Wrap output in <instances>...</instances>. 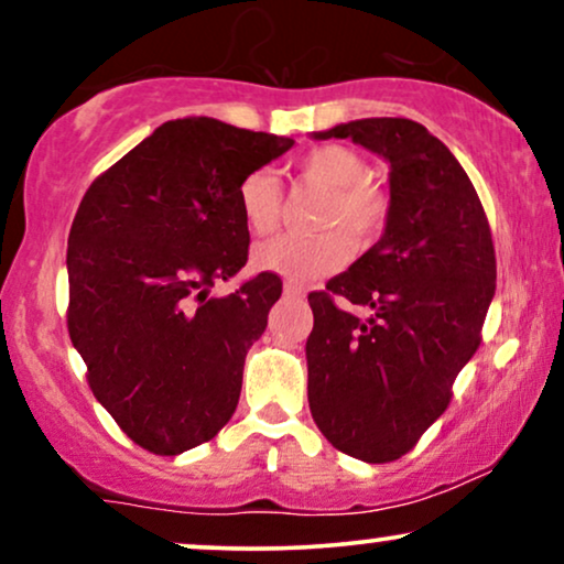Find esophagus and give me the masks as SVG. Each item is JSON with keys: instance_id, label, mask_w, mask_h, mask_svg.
<instances>
[{"instance_id": "1", "label": "esophagus", "mask_w": 564, "mask_h": 564, "mask_svg": "<svg viewBox=\"0 0 564 564\" xmlns=\"http://www.w3.org/2000/svg\"><path fill=\"white\" fill-rule=\"evenodd\" d=\"M283 294H286V296H302V294H304V289H302V286H296V283L286 281V283H283Z\"/></svg>"}]
</instances>
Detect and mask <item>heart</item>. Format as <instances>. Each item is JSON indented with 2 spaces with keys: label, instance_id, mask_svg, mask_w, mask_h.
<instances>
[{
  "label": "heart",
  "instance_id": "1",
  "mask_svg": "<svg viewBox=\"0 0 564 564\" xmlns=\"http://www.w3.org/2000/svg\"><path fill=\"white\" fill-rule=\"evenodd\" d=\"M296 180L326 191L313 215L310 236H278L257 246L254 264L264 273L310 281L339 270L349 254L371 249L390 223V196L371 183L368 161L345 145H321L294 164ZM238 209L246 228L268 236L281 225L283 191L270 172L246 174L238 185Z\"/></svg>",
  "mask_w": 564,
  "mask_h": 564
}]
</instances>
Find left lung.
Wrapping results in <instances>:
<instances>
[{"mask_svg":"<svg viewBox=\"0 0 564 564\" xmlns=\"http://www.w3.org/2000/svg\"><path fill=\"white\" fill-rule=\"evenodd\" d=\"M315 138H352L392 166L384 236L307 296L315 424L336 451L387 464L443 416L480 347L496 294L494 236L467 172L419 121L360 119Z\"/></svg>","mask_w":564,"mask_h":564,"instance_id":"left-lung-1","label":"left lung"}]
</instances>
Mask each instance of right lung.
Returning a JSON list of instances; mask_svg holds the SVG:
<instances>
[{"mask_svg":"<svg viewBox=\"0 0 564 564\" xmlns=\"http://www.w3.org/2000/svg\"><path fill=\"white\" fill-rule=\"evenodd\" d=\"M291 138L177 119L84 193L68 232V334L89 390L156 456L209 443L241 398L243 360L283 283L260 273L209 296L249 260L238 185Z\"/></svg>","mask_w":564,"mask_h":564,"instance_id":"right-lung-1","label":"right lung"}]
</instances>
